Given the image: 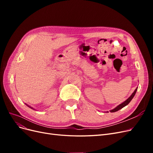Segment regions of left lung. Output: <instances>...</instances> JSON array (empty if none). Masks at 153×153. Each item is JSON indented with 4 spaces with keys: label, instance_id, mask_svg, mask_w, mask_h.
Segmentation results:
<instances>
[{
    "label": "left lung",
    "instance_id": "1",
    "mask_svg": "<svg viewBox=\"0 0 153 153\" xmlns=\"http://www.w3.org/2000/svg\"><path fill=\"white\" fill-rule=\"evenodd\" d=\"M137 89L135 90V91H134L133 93H132V94L130 96V97H129V98L125 101H124L123 103H122L121 104H120V105H119L117 106H116V107H115V108H114L113 110H110V112H117V111H118V110H119L120 109H121V108H123V107H124L125 106H126L127 105H128V103L130 102V101H131V100L133 98V97H134V96L135 95V94H136V92H137Z\"/></svg>",
    "mask_w": 153,
    "mask_h": 153
}]
</instances>
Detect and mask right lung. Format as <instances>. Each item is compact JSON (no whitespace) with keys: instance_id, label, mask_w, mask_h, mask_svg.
Masks as SVG:
<instances>
[{"instance_id":"add662e5","label":"right lung","mask_w":153,"mask_h":153,"mask_svg":"<svg viewBox=\"0 0 153 153\" xmlns=\"http://www.w3.org/2000/svg\"><path fill=\"white\" fill-rule=\"evenodd\" d=\"M27 106H28V105H27ZM29 106V107H30V108H32V107H30V106ZM32 109H33V108H32Z\"/></svg>"}]
</instances>
